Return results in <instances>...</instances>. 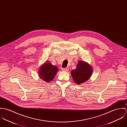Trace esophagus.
I'll return each instance as SVG.
<instances>
[{
	"label": "esophagus",
	"mask_w": 127,
	"mask_h": 127,
	"mask_svg": "<svg viewBox=\"0 0 127 127\" xmlns=\"http://www.w3.org/2000/svg\"><path fill=\"white\" fill-rule=\"evenodd\" d=\"M62 70H64V71H69V69L68 68H62Z\"/></svg>",
	"instance_id": "1"
}]
</instances>
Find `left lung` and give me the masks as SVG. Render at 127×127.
I'll return each instance as SVG.
<instances>
[{
    "mask_svg": "<svg viewBox=\"0 0 127 127\" xmlns=\"http://www.w3.org/2000/svg\"><path fill=\"white\" fill-rule=\"evenodd\" d=\"M92 70V68L88 63L80 61L77 63L76 69L71 71V75L74 82L77 84H80L90 78Z\"/></svg>",
    "mask_w": 127,
    "mask_h": 127,
    "instance_id": "left-lung-1",
    "label": "left lung"
}]
</instances>
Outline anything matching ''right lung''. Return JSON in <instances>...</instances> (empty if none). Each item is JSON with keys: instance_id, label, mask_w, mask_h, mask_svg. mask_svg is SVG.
Segmentation results:
<instances>
[{"instance_id": "right-lung-1", "label": "right lung", "mask_w": 127, "mask_h": 127, "mask_svg": "<svg viewBox=\"0 0 127 127\" xmlns=\"http://www.w3.org/2000/svg\"><path fill=\"white\" fill-rule=\"evenodd\" d=\"M58 71V69L57 67L48 62L45 63L40 68L39 76L45 81L50 82L53 79Z\"/></svg>"}]
</instances>
